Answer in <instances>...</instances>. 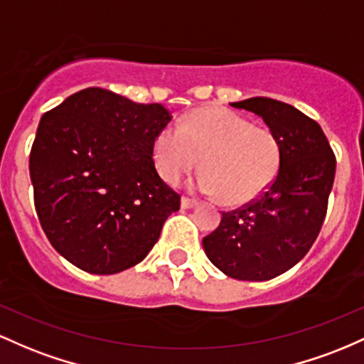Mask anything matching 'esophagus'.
Listing matches in <instances>:
<instances>
[{
    "mask_svg": "<svg viewBox=\"0 0 364 364\" xmlns=\"http://www.w3.org/2000/svg\"><path fill=\"white\" fill-rule=\"evenodd\" d=\"M196 199H193V198H187V196H182V208L183 210H187V208H193V206H196Z\"/></svg>",
    "mask_w": 364,
    "mask_h": 364,
    "instance_id": "1",
    "label": "esophagus"
}]
</instances>
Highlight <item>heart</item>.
Listing matches in <instances>:
<instances>
[{
	"label": "heart",
	"mask_w": 364,
	"mask_h": 364,
	"mask_svg": "<svg viewBox=\"0 0 364 364\" xmlns=\"http://www.w3.org/2000/svg\"><path fill=\"white\" fill-rule=\"evenodd\" d=\"M154 163L170 183H178L203 158L198 187L220 194L232 206L263 196L280 170L279 137L267 127L223 108H201L182 117L178 129L166 125L154 139Z\"/></svg>",
	"instance_id": "b5f03b06"
}]
</instances>
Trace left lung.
Segmentation results:
<instances>
[{"mask_svg":"<svg viewBox=\"0 0 364 364\" xmlns=\"http://www.w3.org/2000/svg\"><path fill=\"white\" fill-rule=\"evenodd\" d=\"M263 118L279 137L280 170L263 196L232 211L203 239L206 256L237 280H270L304 258L320 234L336 177V154L313 118L294 106L251 97L232 103Z\"/></svg>","mask_w":364,"mask_h":364,"instance_id":"left-lung-1","label":"left lung"}]
</instances>
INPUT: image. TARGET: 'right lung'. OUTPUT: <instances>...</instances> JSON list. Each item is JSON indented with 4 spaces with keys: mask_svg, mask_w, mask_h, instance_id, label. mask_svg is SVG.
<instances>
[{
    "mask_svg": "<svg viewBox=\"0 0 364 364\" xmlns=\"http://www.w3.org/2000/svg\"><path fill=\"white\" fill-rule=\"evenodd\" d=\"M170 120L160 103L101 87L72 94L41 118L28 158L34 206L51 246L77 268L112 275L141 263L181 208L153 160Z\"/></svg>",
    "mask_w": 364,
    "mask_h": 364,
    "instance_id": "right-lung-1",
    "label": "right lung"
}]
</instances>
